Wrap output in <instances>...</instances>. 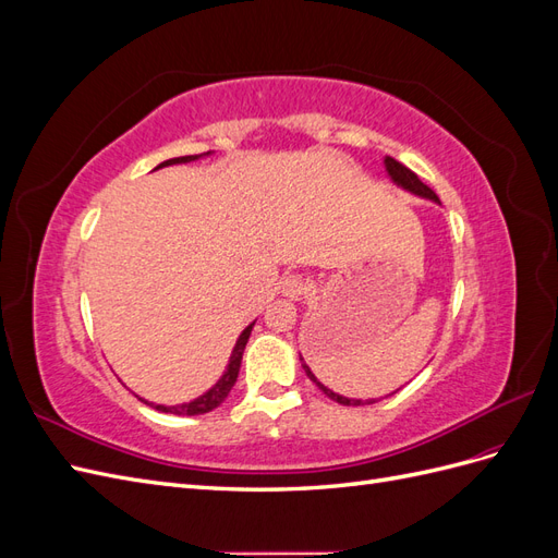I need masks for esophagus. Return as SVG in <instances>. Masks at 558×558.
Here are the masks:
<instances>
[{
	"instance_id": "obj_1",
	"label": "esophagus",
	"mask_w": 558,
	"mask_h": 558,
	"mask_svg": "<svg viewBox=\"0 0 558 558\" xmlns=\"http://www.w3.org/2000/svg\"><path fill=\"white\" fill-rule=\"evenodd\" d=\"M307 291H310V281L302 275H289V277H283V281H281V295L289 298V300L305 298Z\"/></svg>"
}]
</instances>
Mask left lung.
<instances>
[{"label":"left lung","mask_w":558,"mask_h":558,"mask_svg":"<svg viewBox=\"0 0 558 558\" xmlns=\"http://www.w3.org/2000/svg\"><path fill=\"white\" fill-rule=\"evenodd\" d=\"M384 167H386L388 179H391L393 185H398V189L408 191V193H412V195H416V197H421V199H430V202H435V205H440V199H437V195H435V193L428 189V185H426L424 181H421L412 170H408V167L400 165V162L393 160L391 156L384 158ZM300 363H302V369H305V375H307L330 400L340 402V404H347V408H356V404H373V402H377V398H367V400H363V398H347V396H340V393L330 391L328 386H324V384H320V381L316 379V375L312 373V367L305 363V359L300 356ZM398 391H400V388H398ZM393 393H396V391H393ZM393 393H388V396H393Z\"/></svg>","instance_id":"8db88e82"}]
</instances>
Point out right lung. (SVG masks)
Wrapping results in <instances>:
<instances>
[{
    "label": "right lung",
    "mask_w": 558,
    "mask_h": 558,
    "mask_svg": "<svg viewBox=\"0 0 558 558\" xmlns=\"http://www.w3.org/2000/svg\"><path fill=\"white\" fill-rule=\"evenodd\" d=\"M207 156H211V150H207V154H199V156L170 158V160L160 162V165L156 167V170H160V167H170V165H185V162H193V160L207 158ZM253 324H256V320H253ZM253 324H248V326L242 330V335L238 337V342H234L232 353H230V361H228V365H226V373H223L221 377H218V381H216L211 388H207V391L202 393V396H197V398H193V400H189V402H181V404H156V402H148V400H144V398H140V396H137V398H140L142 402L150 404V408H156L158 412L179 414V416H197V414H207V412L216 410L218 404H221V402L228 398V393H230V388L234 386V381H238L240 365H242V353H244V347H246V342H248V335H251Z\"/></svg>",
    "instance_id": "1"
}]
</instances>
